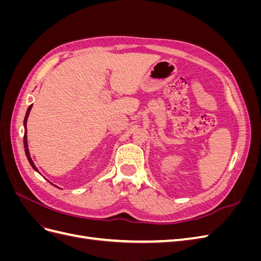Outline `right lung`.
I'll list each match as a JSON object with an SVG mask.
<instances>
[{
	"label": "right lung",
	"instance_id": "1",
	"mask_svg": "<svg viewBox=\"0 0 261 261\" xmlns=\"http://www.w3.org/2000/svg\"><path fill=\"white\" fill-rule=\"evenodd\" d=\"M31 107H33V105H31L29 108H28V110H27V112H26V116H25V120H23V125H25V135H23V147H25V152H26V155H27V159H28V161H29V163H30V165L31 167L34 168V170H36L37 172H38V169L36 168V165L34 164V162H33V160H31V158H30V154H29V150H28V145H27V118H28V115H29V112H30V110H31Z\"/></svg>",
	"mask_w": 261,
	"mask_h": 261
}]
</instances>
